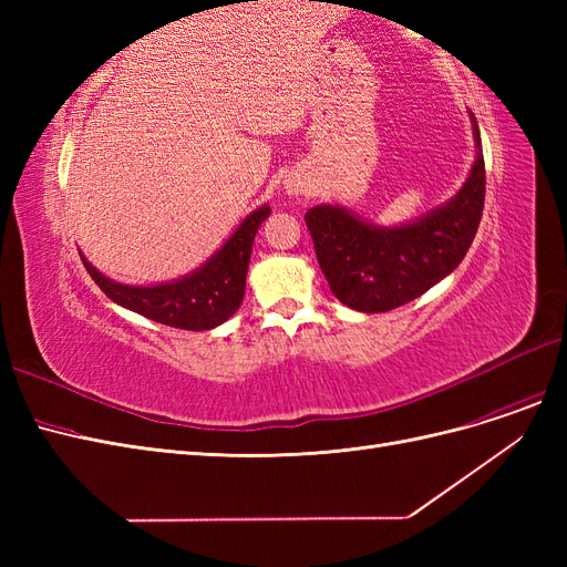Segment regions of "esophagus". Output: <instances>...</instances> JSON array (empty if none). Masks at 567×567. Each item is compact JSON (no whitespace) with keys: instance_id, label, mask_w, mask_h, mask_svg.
Segmentation results:
<instances>
[{"instance_id":"esophagus-1","label":"esophagus","mask_w":567,"mask_h":567,"mask_svg":"<svg viewBox=\"0 0 567 567\" xmlns=\"http://www.w3.org/2000/svg\"><path fill=\"white\" fill-rule=\"evenodd\" d=\"M286 192H288V194H293V196H298V194L302 192V182H300V177H288V179H286Z\"/></svg>"}]
</instances>
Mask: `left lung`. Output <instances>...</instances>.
I'll use <instances>...</instances> for the list:
<instances>
[{
	"label": "left lung",
	"mask_w": 567,
	"mask_h": 567,
	"mask_svg": "<svg viewBox=\"0 0 567 567\" xmlns=\"http://www.w3.org/2000/svg\"><path fill=\"white\" fill-rule=\"evenodd\" d=\"M473 117V113H471ZM475 163L458 194L400 227H375L342 205L305 213L331 293L357 312H388L423 296L466 257L485 208V158L473 117Z\"/></svg>",
	"instance_id": "left-lung-1"
}]
</instances>
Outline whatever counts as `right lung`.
I'll return each mask as SVG.
<instances>
[{
	"instance_id": "obj_1",
	"label": "right lung",
	"mask_w": 567,
	"mask_h": 567,
	"mask_svg": "<svg viewBox=\"0 0 567 567\" xmlns=\"http://www.w3.org/2000/svg\"><path fill=\"white\" fill-rule=\"evenodd\" d=\"M269 213V205L252 210L208 262H203L196 271L177 281L158 286H127L111 281L92 267L82 252L80 257L90 277L113 302L146 319L173 326V329L210 331L234 317L241 307L255 234Z\"/></svg>"
}]
</instances>
